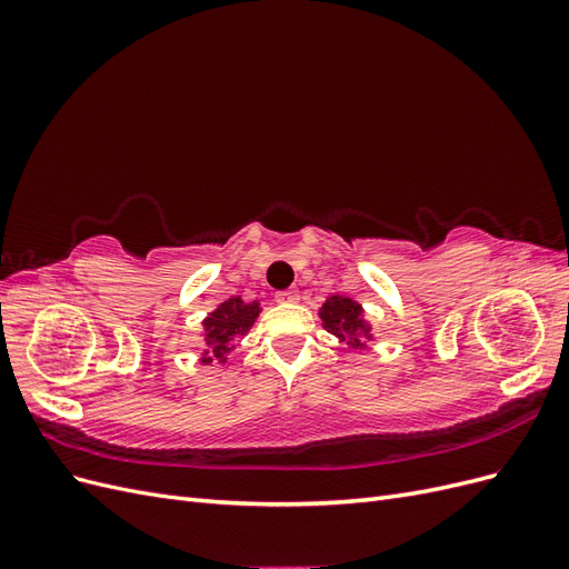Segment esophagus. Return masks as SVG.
I'll list each match as a JSON object with an SVG mask.
<instances>
[{
	"label": "esophagus",
	"instance_id": "obj_1",
	"mask_svg": "<svg viewBox=\"0 0 569 569\" xmlns=\"http://www.w3.org/2000/svg\"><path fill=\"white\" fill-rule=\"evenodd\" d=\"M274 299H278L280 303H297L299 301V291L297 289H287V291H280V295L274 297Z\"/></svg>",
	"mask_w": 569,
	"mask_h": 569
}]
</instances>
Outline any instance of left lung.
<instances>
[{"label":"left lung","mask_w":569,"mask_h":569,"mask_svg":"<svg viewBox=\"0 0 569 569\" xmlns=\"http://www.w3.org/2000/svg\"><path fill=\"white\" fill-rule=\"evenodd\" d=\"M318 316L325 330L335 335L339 343H347L353 351H363L370 341H375L372 322L366 318V308L351 297H330L320 306Z\"/></svg>","instance_id":"left-lung-1"}]
</instances>
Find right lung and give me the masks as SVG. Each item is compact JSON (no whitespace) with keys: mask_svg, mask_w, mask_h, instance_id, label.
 Returning a JSON list of instances; mask_svg holds the SVG:
<instances>
[{"mask_svg":"<svg viewBox=\"0 0 569 569\" xmlns=\"http://www.w3.org/2000/svg\"><path fill=\"white\" fill-rule=\"evenodd\" d=\"M258 313H261V301H244L242 297L222 301L216 311L201 320L203 353L199 363L226 366L230 351L234 349V339L244 337L251 330Z\"/></svg>","mask_w":569,"mask_h":569,"instance_id":"obj_1","label":"right lung"}]
</instances>
